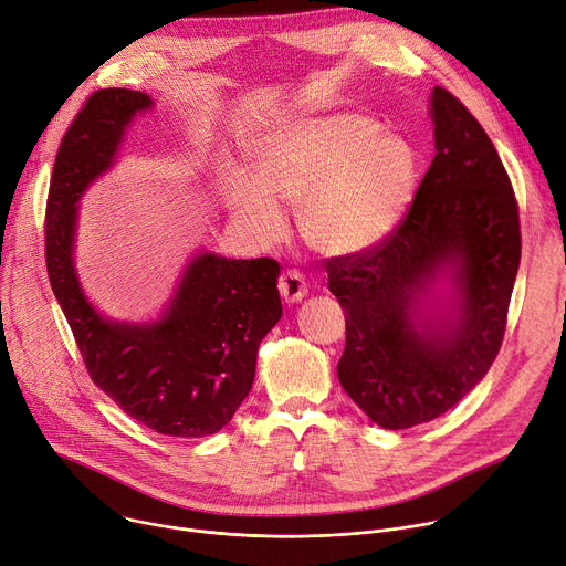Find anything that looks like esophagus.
Instances as JSON below:
<instances>
[{"label":"esophagus","mask_w":566,"mask_h":566,"mask_svg":"<svg viewBox=\"0 0 566 566\" xmlns=\"http://www.w3.org/2000/svg\"><path fill=\"white\" fill-rule=\"evenodd\" d=\"M277 289H280V295L284 303H300V300L307 295V282H305L303 273L295 269H289L280 275Z\"/></svg>","instance_id":"obj_1"}]
</instances>
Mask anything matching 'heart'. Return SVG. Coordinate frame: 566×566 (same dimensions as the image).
<instances>
[{"label":"heart","mask_w":566,"mask_h":566,"mask_svg":"<svg viewBox=\"0 0 566 566\" xmlns=\"http://www.w3.org/2000/svg\"><path fill=\"white\" fill-rule=\"evenodd\" d=\"M411 145L361 113L286 123L250 147V177L230 186L237 218L261 241L284 230L280 207L297 209L300 234L327 256L382 241L417 191Z\"/></svg>","instance_id":"1"}]
</instances>
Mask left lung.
Instances as JSON below:
<instances>
[{
    "label": "left lung",
    "instance_id": "8db88e82",
    "mask_svg": "<svg viewBox=\"0 0 566 566\" xmlns=\"http://www.w3.org/2000/svg\"><path fill=\"white\" fill-rule=\"evenodd\" d=\"M432 120L437 155L400 222L375 245L325 263L346 312L338 382L389 430L441 417L484 378L503 344L521 261L518 205L492 138L441 86ZM446 268L461 314L430 333L416 303Z\"/></svg>",
    "mask_w": 566,
    "mask_h": 566
}]
</instances>
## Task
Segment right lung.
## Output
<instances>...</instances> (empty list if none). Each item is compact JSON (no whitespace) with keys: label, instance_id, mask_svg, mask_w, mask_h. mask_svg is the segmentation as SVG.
Instances as JSON below:
<instances>
[{"label":"right lung","instance_id":"1","mask_svg":"<svg viewBox=\"0 0 566 566\" xmlns=\"http://www.w3.org/2000/svg\"><path fill=\"white\" fill-rule=\"evenodd\" d=\"M147 106L153 99L145 93L102 88L74 116L50 179L45 263L91 380L145 428L196 439L228 426L252 389L261 338L282 316L280 263L205 252L153 325L108 323L86 303L72 266L74 205Z\"/></svg>","mask_w":566,"mask_h":566}]
</instances>
